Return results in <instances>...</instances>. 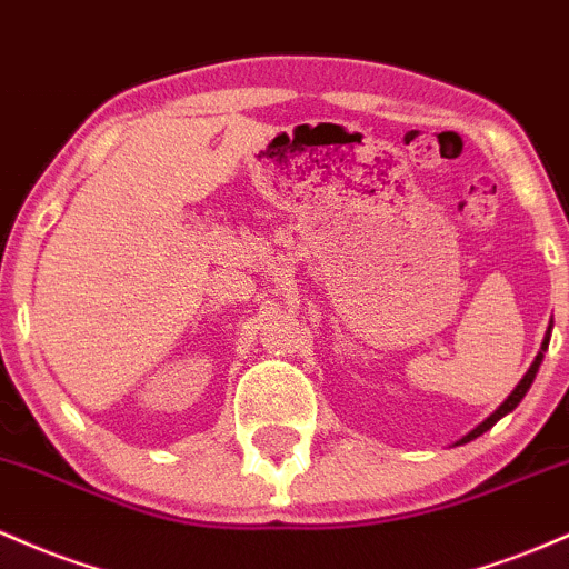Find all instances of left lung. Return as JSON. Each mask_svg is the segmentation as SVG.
<instances>
[{
  "label": "left lung",
  "instance_id": "obj_1",
  "mask_svg": "<svg viewBox=\"0 0 569 569\" xmlns=\"http://www.w3.org/2000/svg\"><path fill=\"white\" fill-rule=\"evenodd\" d=\"M551 322H553V319H551ZM551 330H553V325H548V330H546V338H542V343H540V352H538V357H535V360H532V366H529V370H527V373H525V376H521V381H519V385H516V389H513V392H510V395H508V398H506V400H502V403H500V408H497V411H491V413H489V417H487V419H483V422H481V425H478V427H473V430H470V432H468V436H462V438H459L455 446L470 443V440H473V438H478V436H483V432H487V430H491V427H495L497 422H500V419H502V417H506V413H510V411H513V408H516V406H519V403H521V398H525V395L529 392V387H532L535 376H538V370H540V362H542V355H546V349H548V341H551Z\"/></svg>",
  "mask_w": 569,
  "mask_h": 569
}]
</instances>
